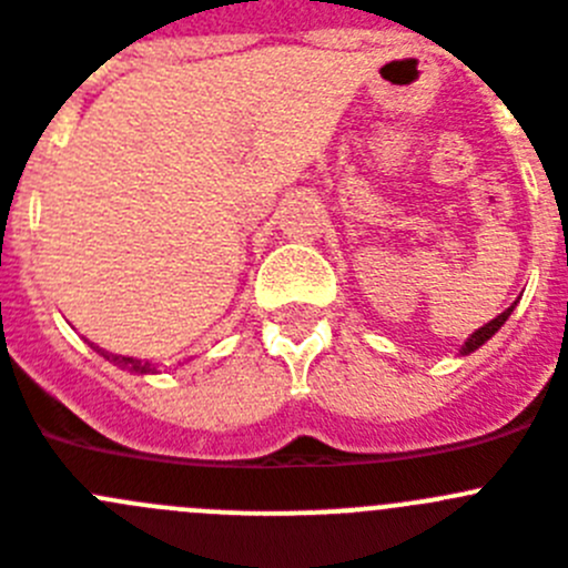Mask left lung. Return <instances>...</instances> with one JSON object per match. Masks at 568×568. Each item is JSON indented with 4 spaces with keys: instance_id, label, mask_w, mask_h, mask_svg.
<instances>
[{
    "instance_id": "8db88e82",
    "label": "left lung",
    "mask_w": 568,
    "mask_h": 568,
    "mask_svg": "<svg viewBox=\"0 0 568 568\" xmlns=\"http://www.w3.org/2000/svg\"><path fill=\"white\" fill-rule=\"evenodd\" d=\"M513 308H515V305H509V308L504 311V314H498V316H495L493 322H487V325H484V328H478V331H475V334L469 336L467 342H464L462 354H473L475 347H481L484 342L489 339V336H493V334H498V328H500V325H504V322L509 320V314H513Z\"/></svg>"
}]
</instances>
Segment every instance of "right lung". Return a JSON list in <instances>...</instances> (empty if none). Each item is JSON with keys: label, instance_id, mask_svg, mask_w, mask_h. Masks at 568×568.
Segmentation results:
<instances>
[{"label": "right lung", "instance_id": "right-lung-1", "mask_svg": "<svg viewBox=\"0 0 568 568\" xmlns=\"http://www.w3.org/2000/svg\"><path fill=\"white\" fill-rule=\"evenodd\" d=\"M95 351H99V354L104 356V359L115 362V365H119V367H126V371H132V373H152V371H155V367H152L150 362L132 359V356H110V354H106V351H101V347H95Z\"/></svg>", "mask_w": 568, "mask_h": 568}]
</instances>
